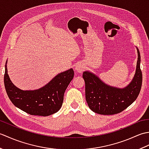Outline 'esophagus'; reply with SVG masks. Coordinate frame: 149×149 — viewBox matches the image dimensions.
Returning a JSON list of instances; mask_svg holds the SVG:
<instances>
[{
	"label": "esophagus",
	"mask_w": 149,
	"mask_h": 149,
	"mask_svg": "<svg viewBox=\"0 0 149 149\" xmlns=\"http://www.w3.org/2000/svg\"><path fill=\"white\" fill-rule=\"evenodd\" d=\"M75 71H76L78 73H81L83 71V70L84 69V66L81 63H78L76 65H75Z\"/></svg>",
	"instance_id": "1"
}]
</instances>
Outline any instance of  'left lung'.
Segmentation results:
<instances>
[{"label":"left lung","instance_id":"left-lung-1","mask_svg":"<svg viewBox=\"0 0 149 149\" xmlns=\"http://www.w3.org/2000/svg\"><path fill=\"white\" fill-rule=\"evenodd\" d=\"M136 50L138 61L135 74L131 83L124 88L109 86L93 72H83L85 96L91 111L100 115H115L125 109L137 99L141 88L142 73L140 53L137 47Z\"/></svg>","mask_w":149,"mask_h":149}]
</instances>
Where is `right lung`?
<instances>
[{"instance_id": "obj_1", "label": "right lung", "mask_w": 149, "mask_h": 149, "mask_svg": "<svg viewBox=\"0 0 149 149\" xmlns=\"http://www.w3.org/2000/svg\"><path fill=\"white\" fill-rule=\"evenodd\" d=\"M8 60L5 65L4 86L11 102L31 115L49 116L61 109L64 93L74 78L70 68L58 74L45 86L34 90H22L12 83L8 74Z\"/></svg>"}]
</instances>
